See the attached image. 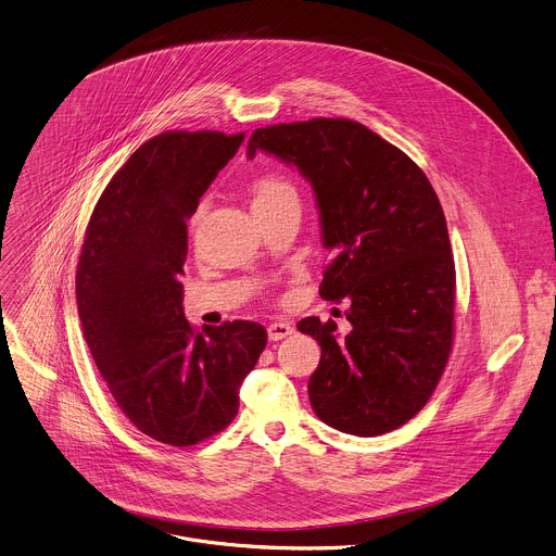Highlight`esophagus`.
Listing matches in <instances>:
<instances>
[{
  "label": "esophagus",
  "mask_w": 556,
  "mask_h": 556,
  "mask_svg": "<svg viewBox=\"0 0 556 556\" xmlns=\"http://www.w3.org/2000/svg\"><path fill=\"white\" fill-rule=\"evenodd\" d=\"M294 333V327L288 323V320H275L268 325V340L277 342V340H283L288 336Z\"/></svg>",
  "instance_id": "obj_1"
}]
</instances>
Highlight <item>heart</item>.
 <instances>
[{
    "label": "heart",
    "mask_w": 556,
    "mask_h": 556,
    "mask_svg": "<svg viewBox=\"0 0 556 556\" xmlns=\"http://www.w3.org/2000/svg\"><path fill=\"white\" fill-rule=\"evenodd\" d=\"M299 203L294 186L279 175H264L253 186V207H275L281 203Z\"/></svg>",
    "instance_id": "b5f03b06"
}]
</instances>
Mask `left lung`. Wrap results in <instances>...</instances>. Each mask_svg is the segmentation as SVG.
Segmentation results:
<instances>
[{"label": "left lung", "instance_id": "1", "mask_svg": "<svg viewBox=\"0 0 556 556\" xmlns=\"http://www.w3.org/2000/svg\"><path fill=\"white\" fill-rule=\"evenodd\" d=\"M257 151L312 184L331 255L320 296L351 305L342 340L333 320L296 325L320 344L312 409L342 433H390L427 405L453 349L455 262L440 199L409 155L349 118L260 127L247 155Z\"/></svg>", "mask_w": 556, "mask_h": 556}]
</instances>
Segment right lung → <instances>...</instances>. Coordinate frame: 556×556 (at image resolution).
<instances>
[{
    "mask_svg": "<svg viewBox=\"0 0 556 556\" xmlns=\"http://www.w3.org/2000/svg\"><path fill=\"white\" fill-rule=\"evenodd\" d=\"M244 134L166 131L140 144L99 197L75 275L90 355L144 435L192 446L238 414L266 329L233 320L197 333L184 316L186 218Z\"/></svg>",
    "mask_w": 556,
    "mask_h": 556,
    "instance_id": "right-lung-1",
    "label": "right lung"
}]
</instances>
